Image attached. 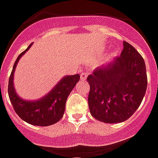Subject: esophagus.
Masks as SVG:
<instances>
[{
    "label": "esophagus",
    "instance_id": "1",
    "mask_svg": "<svg viewBox=\"0 0 158 158\" xmlns=\"http://www.w3.org/2000/svg\"><path fill=\"white\" fill-rule=\"evenodd\" d=\"M87 74L86 72H84V71H83V72L80 74V79H81L82 81H85L86 79H87Z\"/></svg>",
    "mask_w": 158,
    "mask_h": 158
}]
</instances>
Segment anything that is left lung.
I'll return each mask as SVG.
<instances>
[{
  "label": "left lung",
  "mask_w": 158,
  "mask_h": 158,
  "mask_svg": "<svg viewBox=\"0 0 158 158\" xmlns=\"http://www.w3.org/2000/svg\"><path fill=\"white\" fill-rule=\"evenodd\" d=\"M106 66L87 76L88 105L95 119L108 124L125 121L140 105L147 89L144 59L129 43Z\"/></svg>",
  "instance_id": "1"
}]
</instances>
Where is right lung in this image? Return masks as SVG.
Here are the masks:
<instances>
[{
  "label": "right lung",
  "instance_id": "1",
  "mask_svg": "<svg viewBox=\"0 0 158 158\" xmlns=\"http://www.w3.org/2000/svg\"><path fill=\"white\" fill-rule=\"evenodd\" d=\"M32 44L16 59L9 76L8 93L14 111L22 120L33 125L49 126L59 122L63 116L67 97L79 81L80 75L77 74L64 76L47 95L38 100L29 101L20 98L14 89V71L21 57L30 48Z\"/></svg>",
  "mask_w": 158,
  "mask_h": 158
}]
</instances>
